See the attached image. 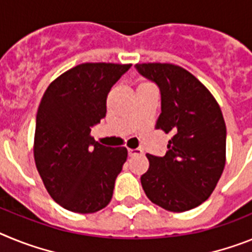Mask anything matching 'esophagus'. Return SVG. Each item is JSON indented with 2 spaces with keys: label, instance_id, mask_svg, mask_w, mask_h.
Returning a JSON list of instances; mask_svg holds the SVG:
<instances>
[{
  "label": "esophagus",
  "instance_id": "1",
  "mask_svg": "<svg viewBox=\"0 0 252 252\" xmlns=\"http://www.w3.org/2000/svg\"><path fill=\"white\" fill-rule=\"evenodd\" d=\"M142 153H143V151H142L141 148H129L128 150V155L130 157L137 156V155H142Z\"/></svg>",
  "mask_w": 252,
  "mask_h": 252
}]
</instances>
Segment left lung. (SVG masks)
Returning <instances> with one entry per match:
<instances>
[{
	"instance_id": "8db88e82",
	"label": "left lung",
	"mask_w": 252,
	"mask_h": 252,
	"mask_svg": "<svg viewBox=\"0 0 252 252\" xmlns=\"http://www.w3.org/2000/svg\"><path fill=\"white\" fill-rule=\"evenodd\" d=\"M135 69L157 85L161 114L156 129L171 133L163 157L147 155L141 176L151 202L185 212L205 202L226 163V124L220 105L190 72L170 63H143Z\"/></svg>"
}]
</instances>
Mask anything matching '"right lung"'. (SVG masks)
<instances>
[{"label":"right lung","mask_w":252,"mask_h":252,"mask_svg":"<svg viewBox=\"0 0 252 252\" xmlns=\"http://www.w3.org/2000/svg\"><path fill=\"white\" fill-rule=\"evenodd\" d=\"M130 65H76L49 85L39 105L35 165L49 195L74 213L106 207L126 161V147L102 146L90 133L106 115L110 89Z\"/></svg>","instance_id":"add662e5"}]
</instances>
